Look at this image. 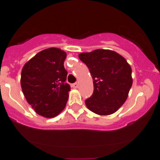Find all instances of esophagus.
I'll use <instances>...</instances> for the list:
<instances>
[{
	"label": "esophagus",
	"mask_w": 160,
	"mask_h": 160,
	"mask_svg": "<svg viewBox=\"0 0 160 160\" xmlns=\"http://www.w3.org/2000/svg\"><path fill=\"white\" fill-rule=\"evenodd\" d=\"M72 88H77L79 87V84H78V83H77V82H76V83H74V84H72Z\"/></svg>",
	"instance_id": "1"
}]
</instances>
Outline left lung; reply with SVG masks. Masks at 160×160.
<instances>
[{"label":"left lung","instance_id":"obj_1","mask_svg":"<svg viewBox=\"0 0 160 160\" xmlns=\"http://www.w3.org/2000/svg\"><path fill=\"white\" fill-rule=\"evenodd\" d=\"M93 80V93L85 100L88 109L99 115L115 113L126 101L132 86V70L125 58L110 50L81 53Z\"/></svg>","mask_w":160,"mask_h":160}]
</instances>
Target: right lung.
Segmentation results:
<instances>
[{"instance_id":"obj_1","label":"right lung","mask_w":160,"mask_h":160,"mask_svg":"<svg viewBox=\"0 0 160 160\" xmlns=\"http://www.w3.org/2000/svg\"><path fill=\"white\" fill-rule=\"evenodd\" d=\"M67 54L59 48L38 52L24 65L21 86L26 101L38 114L57 116L66 106L71 87L63 63Z\"/></svg>"}]
</instances>
